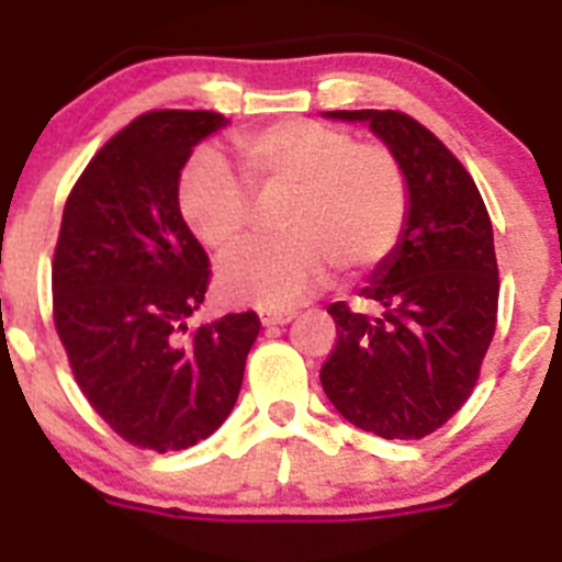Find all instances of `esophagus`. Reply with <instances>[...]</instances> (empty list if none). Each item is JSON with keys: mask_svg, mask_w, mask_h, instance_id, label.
Listing matches in <instances>:
<instances>
[{"mask_svg": "<svg viewBox=\"0 0 562 562\" xmlns=\"http://www.w3.org/2000/svg\"><path fill=\"white\" fill-rule=\"evenodd\" d=\"M293 318V313H260L262 327H277V325H288Z\"/></svg>", "mask_w": 562, "mask_h": 562, "instance_id": "34e87169", "label": "esophagus"}]
</instances>
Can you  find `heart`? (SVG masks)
<instances>
[{"instance_id": "b5f03b06", "label": "heart", "mask_w": 562, "mask_h": 562, "mask_svg": "<svg viewBox=\"0 0 562 562\" xmlns=\"http://www.w3.org/2000/svg\"><path fill=\"white\" fill-rule=\"evenodd\" d=\"M246 181L212 150L187 161L179 210L218 257L244 246L260 204L288 199L274 246H251L221 262L229 302L291 311L325 285L333 269L363 277L394 255L406 235L412 187L386 145L358 143L350 131L316 120H282L235 136Z\"/></svg>"}]
</instances>
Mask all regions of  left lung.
Returning <instances> with one entry per match:
<instances>
[{
    "mask_svg": "<svg viewBox=\"0 0 562 562\" xmlns=\"http://www.w3.org/2000/svg\"><path fill=\"white\" fill-rule=\"evenodd\" d=\"M367 123L397 154L412 187L406 235L361 296L375 316L333 302L336 347L318 378L352 426L423 439L462 408L495 333L493 224L462 161L403 111H325Z\"/></svg>",
    "mask_w": 562,
    "mask_h": 562,
    "instance_id": "8db88e82",
    "label": "left lung"
}]
</instances>
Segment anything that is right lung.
<instances>
[{"mask_svg":"<svg viewBox=\"0 0 562 562\" xmlns=\"http://www.w3.org/2000/svg\"><path fill=\"white\" fill-rule=\"evenodd\" d=\"M215 111H148L98 150L69 193L53 260V316L80 392L125 442L184 451L229 417L255 311L187 330L210 257L179 210V179Z\"/></svg>","mask_w":562,"mask_h":562,"instance_id":"add662e5","label":"right lung"}]
</instances>
